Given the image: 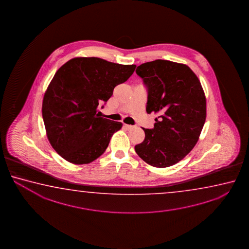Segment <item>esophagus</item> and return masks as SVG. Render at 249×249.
Here are the masks:
<instances>
[{
    "instance_id": "1",
    "label": "esophagus",
    "mask_w": 249,
    "mask_h": 249,
    "mask_svg": "<svg viewBox=\"0 0 249 249\" xmlns=\"http://www.w3.org/2000/svg\"><path fill=\"white\" fill-rule=\"evenodd\" d=\"M124 128L127 129V130H131V129H133V128H134L133 125H130V124H124Z\"/></svg>"
}]
</instances>
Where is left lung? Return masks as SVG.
Returning a JSON list of instances; mask_svg holds the SVG:
<instances>
[{"instance_id":"obj_1","label":"left lung","mask_w":249,"mask_h":249,"mask_svg":"<svg viewBox=\"0 0 249 249\" xmlns=\"http://www.w3.org/2000/svg\"><path fill=\"white\" fill-rule=\"evenodd\" d=\"M147 89V113L155 112L153 129L135 151L143 161L164 168L176 164L198 142L207 117L206 97L197 76L188 66L158 59L136 70Z\"/></svg>"}]
</instances>
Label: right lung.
<instances>
[{
	"mask_svg": "<svg viewBox=\"0 0 249 249\" xmlns=\"http://www.w3.org/2000/svg\"><path fill=\"white\" fill-rule=\"evenodd\" d=\"M135 68L98 57H76L56 71L44 94L42 113L48 139L65 160L89 164L106 152L123 124L98 116L97 107Z\"/></svg>",
	"mask_w": 249,
	"mask_h": 249,
	"instance_id": "obj_1",
	"label": "right lung"
}]
</instances>
